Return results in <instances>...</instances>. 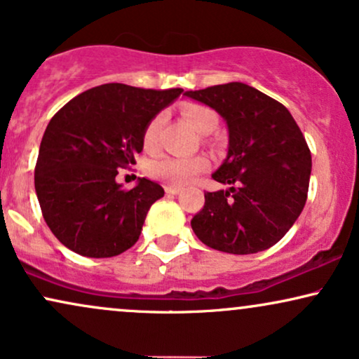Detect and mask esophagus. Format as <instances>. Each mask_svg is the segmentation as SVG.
<instances>
[{
	"mask_svg": "<svg viewBox=\"0 0 359 359\" xmlns=\"http://www.w3.org/2000/svg\"><path fill=\"white\" fill-rule=\"evenodd\" d=\"M165 191H166V194H178L181 191V188L170 184V187H165Z\"/></svg>",
	"mask_w": 359,
	"mask_h": 359,
	"instance_id": "34e87169",
	"label": "esophagus"
}]
</instances>
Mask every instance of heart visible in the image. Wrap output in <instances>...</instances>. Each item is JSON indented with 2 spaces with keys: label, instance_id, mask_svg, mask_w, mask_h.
Returning a JSON list of instances; mask_svg holds the SVG:
<instances>
[{
  "label": "heart",
  "instance_id": "1",
  "mask_svg": "<svg viewBox=\"0 0 359 359\" xmlns=\"http://www.w3.org/2000/svg\"><path fill=\"white\" fill-rule=\"evenodd\" d=\"M183 118L187 119L200 135H208L218 125V114L205 104H188L183 108ZM163 118L154 116L148 123L143 131V146L146 149H153L156 146L158 131L161 126ZM208 168V159L205 156H191V158H178V156H158L148 163V175L154 180L163 181V183L180 187V184L188 183L198 172L205 171Z\"/></svg>",
  "mask_w": 359,
  "mask_h": 359
}]
</instances>
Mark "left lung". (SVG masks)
<instances>
[{
    "label": "left lung",
    "mask_w": 359,
    "mask_h": 359,
    "mask_svg": "<svg viewBox=\"0 0 359 359\" xmlns=\"http://www.w3.org/2000/svg\"><path fill=\"white\" fill-rule=\"evenodd\" d=\"M184 96L213 108L228 126V154L213 180L228 189L205 193L191 219L200 241L231 255L276 245L302 215L311 153L291 113L245 83H226Z\"/></svg>",
    "instance_id": "8db88e82"
}]
</instances>
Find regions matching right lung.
Instances as JSON below:
<instances>
[{
  "label": "right lung",
  "instance_id": "add662e5",
  "mask_svg": "<svg viewBox=\"0 0 359 359\" xmlns=\"http://www.w3.org/2000/svg\"><path fill=\"white\" fill-rule=\"evenodd\" d=\"M183 93L108 83L68 101L44 131L34 189L53 234L74 253L111 258L138 241L149 208L165 189L140 178L126 191L118 168L135 165L143 131Z\"/></svg>",
  "mask_w": 359,
  "mask_h": 359
}]
</instances>
